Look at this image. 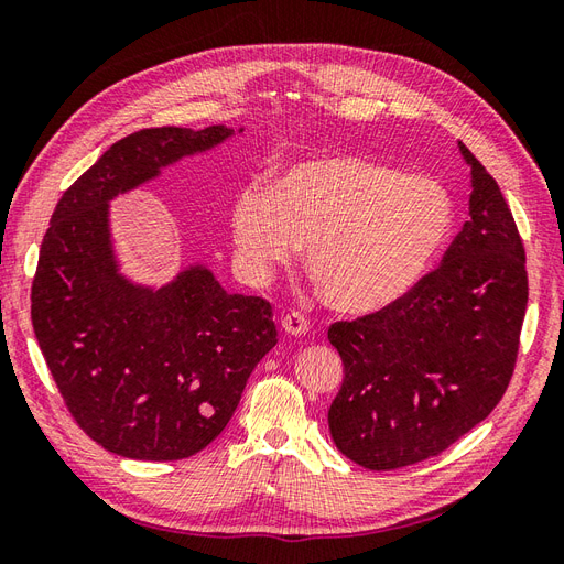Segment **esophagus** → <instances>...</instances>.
I'll return each mask as SVG.
<instances>
[{
  "label": "esophagus",
  "instance_id": "obj_1",
  "mask_svg": "<svg viewBox=\"0 0 564 564\" xmlns=\"http://www.w3.org/2000/svg\"><path fill=\"white\" fill-rule=\"evenodd\" d=\"M282 329L286 336H303V334H308L311 322L305 319L301 313H289L282 319Z\"/></svg>",
  "mask_w": 564,
  "mask_h": 564
}]
</instances>
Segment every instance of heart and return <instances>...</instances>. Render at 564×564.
I'll return each instance as SVG.
<instances>
[{
	"mask_svg": "<svg viewBox=\"0 0 564 564\" xmlns=\"http://www.w3.org/2000/svg\"><path fill=\"white\" fill-rule=\"evenodd\" d=\"M445 183L362 155L305 160L275 181L245 183L230 209L235 263L265 282L305 245V265L334 311L371 315L404 299L452 240Z\"/></svg>",
	"mask_w": 564,
	"mask_h": 564,
	"instance_id": "obj_1",
	"label": "heart"
}]
</instances>
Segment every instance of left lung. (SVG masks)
Instances as JSON below:
<instances>
[{"instance_id": "left-lung-1", "label": "left lung", "mask_w": 564, "mask_h": 564, "mask_svg": "<svg viewBox=\"0 0 564 564\" xmlns=\"http://www.w3.org/2000/svg\"><path fill=\"white\" fill-rule=\"evenodd\" d=\"M458 150L470 169V218L442 265L390 308L329 327L346 371L329 433L369 470L445 452L494 412L513 377L524 249L497 181L464 143Z\"/></svg>"}]
</instances>
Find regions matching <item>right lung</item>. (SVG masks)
Returning <instances> with one entry per match:
<instances>
[{"label": "right lung", "instance_id": "obj_1", "mask_svg": "<svg viewBox=\"0 0 564 564\" xmlns=\"http://www.w3.org/2000/svg\"><path fill=\"white\" fill-rule=\"evenodd\" d=\"M245 129L160 127L110 145L56 204L32 282V327L79 429L141 460L187 458L240 404L278 329L261 296L228 294L209 265L187 263L150 286L122 272L110 202Z\"/></svg>", "mask_w": 564, "mask_h": 564}]
</instances>
